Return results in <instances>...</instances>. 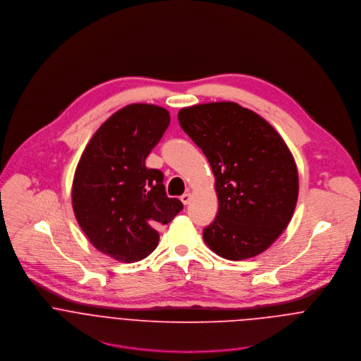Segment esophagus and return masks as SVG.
<instances>
[{
  "instance_id": "1",
  "label": "esophagus",
  "mask_w": 361,
  "mask_h": 361,
  "mask_svg": "<svg viewBox=\"0 0 361 361\" xmlns=\"http://www.w3.org/2000/svg\"><path fill=\"white\" fill-rule=\"evenodd\" d=\"M180 200H182V203H183L185 206H188V204L190 203V200H192V196H190L189 193H185V195L180 196Z\"/></svg>"
}]
</instances>
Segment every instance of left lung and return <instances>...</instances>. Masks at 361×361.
<instances>
[{"mask_svg":"<svg viewBox=\"0 0 361 361\" xmlns=\"http://www.w3.org/2000/svg\"><path fill=\"white\" fill-rule=\"evenodd\" d=\"M180 128L202 149L215 176L218 212L207 246L226 259L252 258L286 229L299 195L295 158L258 114L221 102L182 108Z\"/></svg>","mask_w":361,"mask_h":361,"instance_id":"1","label":"left lung"}]
</instances>
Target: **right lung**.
<instances>
[{
    "instance_id": "add662e5",
    "label": "right lung",
    "mask_w": 361,
    "mask_h": 361,
    "mask_svg": "<svg viewBox=\"0 0 361 361\" xmlns=\"http://www.w3.org/2000/svg\"><path fill=\"white\" fill-rule=\"evenodd\" d=\"M169 121L162 106L126 105L99 128L76 166V221L99 252L118 261L152 255L159 240L157 228L183 208L180 200L166 196L162 172L145 164Z\"/></svg>"
}]
</instances>
